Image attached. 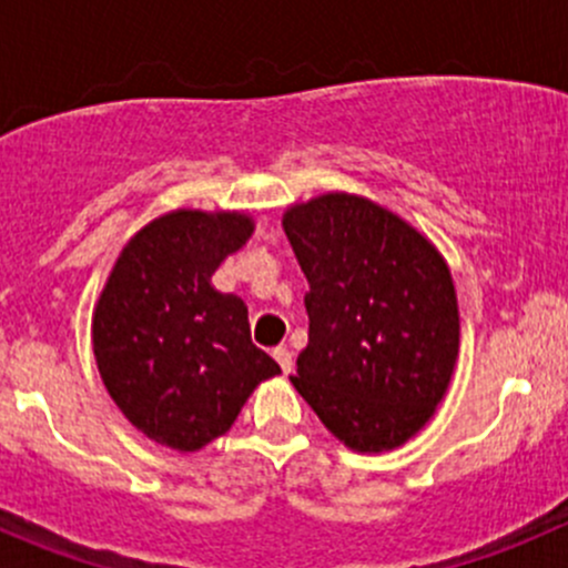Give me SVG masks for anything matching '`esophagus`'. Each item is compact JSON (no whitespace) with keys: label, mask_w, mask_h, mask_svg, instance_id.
<instances>
[{"label":"esophagus","mask_w":568,"mask_h":568,"mask_svg":"<svg viewBox=\"0 0 568 568\" xmlns=\"http://www.w3.org/2000/svg\"><path fill=\"white\" fill-rule=\"evenodd\" d=\"M274 359H277V363H280L283 374H291V371H294V354H291L285 346L274 348Z\"/></svg>","instance_id":"obj_1"}]
</instances>
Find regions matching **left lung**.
<instances>
[{
    "label": "left lung",
    "mask_w": 568,
    "mask_h": 568,
    "mask_svg": "<svg viewBox=\"0 0 568 568\" xmlns=\"http://www.w3.org/2000/svg\"><path fill=\"white\" fill-rule=\"evenodd\" d=\"M307 348L291 376L326 428L363 454L415 437L454 376L459 305L445 257L409 222L346 192L291 205Z\"/></svg>",
    "instance_id": "8db88e82"
}]
</instances>
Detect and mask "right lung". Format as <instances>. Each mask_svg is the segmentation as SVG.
Wrapping results in <instances>:
<instances>
[{
  "label": "right lung",
  "mask_w": 568,
  "mask_h": 568,
  "mask_svg": "<svg viewBox=\"0 0 568 568\" xmlns=\"http://www.w3.org/2000/svg\"><path fill=\"white\" fill-rule=\"evenodd\" d=\"M255 231L239 211L178 209L142 227L93 313V354L118 409L153 443L200 450L280 374L252 343L247 305L211 274Z\"/></svg>",
  "instance_id": "add662e5"
}]
</instances>
